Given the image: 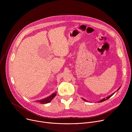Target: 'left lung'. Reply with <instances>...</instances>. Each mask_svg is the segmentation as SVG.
Here are the masks:
<instances>
[{
	"mask_svg": "<svg viewBox=\"0 0 132 132\" xmlns=\"http://www.w3.org/2000/svg\"><path fill=\"white\" fill-rule=\"evenodd\" d=\"M119 89H120V88H119ZM119 89H118V90H119ZM114 93H115V92H114ZM114 93H113V94H112V95H110V96L108 97H107V98H104V99H102V100H100V101L99 102H104V101H105V100H107V99H109V98H110L111 97H112V96L113 95H114ZM83 100H85V101H86V100H85V99H83Z\"/></svg>",
	"mask_w": 132,
	"mask_h": 132,
	"instance_id": "left-lung-1",
	"label": "left lung"
}]
</instances>
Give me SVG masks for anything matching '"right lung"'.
<instances>
[{
    "instance_id": "obj_1",
    "label": "right lung",
    "mask_w": 132,
    "mask_h": 132,
    "mask_svg": "<svg viewBox=\"0 0 132 132\" xmlns=\"http://www.w3.org/2000/svg\"><path fill=\"white\" fill-rule=\"evenodd\" d=\"M56 93H53L52 95L50 96L49 97H47V98H46L45 99H42L41 100H40V101H39V102L40 103H41V104H46V103H49L56 96Z\"/></svg>"
}]
</instances>
